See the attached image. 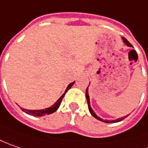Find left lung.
Returning a JSON list of instances; mask_svg holds the SVG:
<instances>
[{"label": "left lung", "instance_id": "obj_1", "mask_svg": "<svg viewBox=\"0 0 148 148\" xmlns=\"http://www.w3.org/2000/svg\"><path fill=\"white\" fill-rule=\"evenodd\" d=\"M122 39H123V41H124V42H125L128 47H132V45L130 44V42L127 40L126 38H122ZM88 87L87 88V89H86V98H87V101H88V110H89L90 113H91V115H92L93 117H95L96 119H97V120H101V121H102V122H105V123H116V122H120V121H121V120H123L124 119H125L128 115H126V116H125V117H121L120 119H117V120H102V119H101V118H99L97 115H96L94 113V111H93V110L92 109V107H91V106H90V101H89V96H88Z\"/></svg>", "mask_w": 148, "mask_h": 148}]
</instances>
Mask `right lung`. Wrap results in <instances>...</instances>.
Instances as JSON below:
<instances>
[{
  "mask_svg": "<svg viewBox=\"0 0 148 148\" xmlns=\"http://www.w3.org/2000/svg\"><path fill=\"white\" fill-rule=\"evenodd\" d=\"M74 84V82L73 83H71V84H69L68 85V87H67V88L65 90V92H64V93L60 98H59L55 103H54L51 107H48V108H47V109H42V110H27V109H23V108H21V110L24 111L25 113H27L28 115H34V116H43V115H50V114H52L54 113L56 110L58 109L59 106H60V105L61 103V101L63 99V97H64V94L66 93V92L68 91V90L73 86V84Z\"/></svg>",
  "mask_w": 148,
  "mask_h": 148,
  "instance_id": "obj_1",
  "label": "right lung"
}]
</instances>
